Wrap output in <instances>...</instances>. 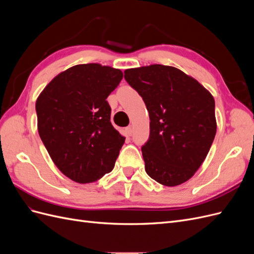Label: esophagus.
<instances>
[{
	"instance_id": "esophagus-1",
	"label": "esophagus",
	"mask_w": 254,
	"mask_h": 254,
	"mask_svg": "<svg viewBox=\"0 0 254 254\" xmlns=\"http://www.w3.org/2000/svg\"><path fill=\"white\" fill-rule=\"evenodd\" d=\"M125 132H126V134L128 135V136H130L132 134V127L131 126H128L126 129H125Z\"/></svg>"
}]
</instances>
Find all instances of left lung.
<instances>
[{
  "label": "left lung",
  "mask_w": 254,
  "mask_h": 254,
  "mask_svg": "<svg viewBox=\"0 0 254 254\" xmlns=\"http://www.w3.org/2000/svg\"><path fill=\"white\" fill-rule=\"evenodd\" d=\"M124 74L149 113V139L142 146L146 173L166 187L188 181L202 164L216 134L212 94L170 65L128 68Z\"/></svg>",
  "instance_id": "8db88e82"
}]
</instances>
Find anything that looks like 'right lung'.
I'll return each mask as SVG.
<instances>
[{
	"mask_svg": "<svg viewBox=\"0 0 254 254\" xmlns=\"http://www.w3.org/2000/svg\"><path fill=\"white\" fill-rule=\"evenodd\" d=\"M122 78L119 68L77 64L37 98L38 132L53 162L75 182H94L113 170L125 137L112 126L106 99Z\"/></svg>",
	"mask_w": 254,
	"mask_h": 254,
	"instance_id": "add662e5",
	"label": "right lung"
}]
</instances>
